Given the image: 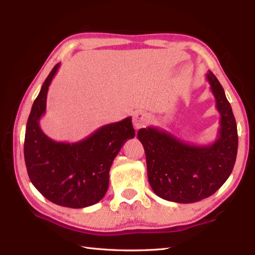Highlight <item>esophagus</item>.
<instances>
[{"mask_svg": "<svg viewBox=\"0 0 255 255\" xmlns=\"http://www.w3.org/2000/svg\"><path fill=\"white\" fill-rule=\"evenodd\" d=\"M149 122H150V116L145 112L138 111L133 115L132 124H133V126L136 127L137 129L141 128V127H144L145 125H147Z\"/></svg>", "mask_w": 255, "mask_h": 255, "instance_id": "34e87169", "label": "esophagus"}]
</instances>
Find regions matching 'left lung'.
I'll return each mask as SVG.
<instances>
[{
  "label": "left lung",
  "instance_id": "8db88e82",
  "mask_svg": "<svg viewBox=\"0 0 255 255\" xmlns=\"http://www.w3.org/2000/svg\"><path fill=\"white\" fill-rule=\"evenodd\" d=\"M206 79L220 113L219 134L214 143L189 144L155 127L138 131L150 186L170 202L189 204L211 196L228 180L236 163L238 130L231 105L215 74L209 71Z\"/></svg>",
  "mask_w": 255,
  "mask_h": 255
}]
</instances>
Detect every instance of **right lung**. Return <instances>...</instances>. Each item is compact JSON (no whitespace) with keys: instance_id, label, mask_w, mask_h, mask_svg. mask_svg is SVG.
<instances>
[{"instance_id":"right-lung-1","label":"right lung","mask_w":255,"mask_h":255,"mask_svg":"<svg viewBox=\"0 0 255 255\" xmlns=\"http://www.w3.org/2000/svg\"><path fill=\"white\" fill-rule=\"evenodd\" d=\"M60 63L51 70L32 104L26 125L24 156L28 176L38 192L59 206L84 208L104 197L114 159L134 137L131 117L104 125L78 142H57L39 126L47 93Z\"/></svg>"}]
</instances>
